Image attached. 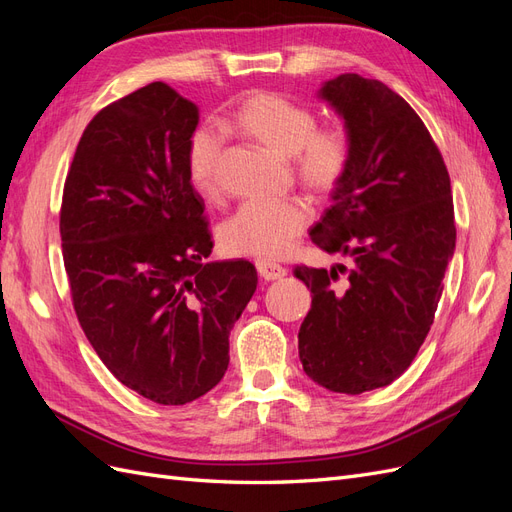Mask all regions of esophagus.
<instances>
[{
    "mask_svg": "<svg viewBox=\"0 0 512 512\" xmlns=\"http://www.w3.org/2000/svg\"><path fill=\"white\" fill-rule=\"evenodd\" d=\"M256 271L258 275L262 277L265 282H273V280H282V277H286V269L275 265V262H267V260H258L256 262Z\"/></svg>",
    "mask_w": 512,
    "mask_h": 512,
    "instance_id": "1",
    "label": "esophagus"
}]
</instances>
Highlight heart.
<instances>
[{
	"label": "heart",
	"instance_id": "obj_1",
	"mask_svg": "<svg viewBox=\"0 0 512 512\" xmlns=\"http://www.w3.org/2000/svg\"><path fill=\"white\" fill-rule=\"evenodd\" d=\"M228 123L277 156L292 160L294 175L305 188L327 196L346 179L352 164V136L344 123L318 126L314 108L277 91H256L243 98ZM224 138L211 126L196 128L185 145V166L194 188L203 196L218 192V170ZM312 209L301 198L250 200L220 226V243L228 254L282 258L292 250Z\"/></svg>",
	"mask_w": 512,
	"mask_h": 512
}]
</instances>
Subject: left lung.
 <instances>
[{
  "label": "left lung",
  "instance_id": "8db88e82",
  "mask_svg": "<svg viewBox=\"0 0 512 512\" xmlns=\"http://www.w3.org/2000/svg\"><path fill=\"white\" fill-rule=\"evenodd\" d=\"M320 96L344 117L352 164L309 237L350 267H294L312 290L299 329L305 374L359 395L399 378L425 342L455 252L451 177L414 108L393 89L339 74Z\"/></svg>",
  "mask_w": 512,
  "mask_h": 512
}]
</instances>
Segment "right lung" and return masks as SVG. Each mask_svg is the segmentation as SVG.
Listing matches in <instances>:
<instances>
[{
  "instance_id": "1",
  "label": "right lung",
  "mask_w": 512,
  "mask_h": 512,
  "mask_svg": "<svg viewBox=\"0 0 512 512\" xmlns=\"http://www.w3.org/2000/svg\"><path fill=\"white\" fill-rule=\"evenodd\" d=\"M198 108L149 83L87 123L59 235L76 318L106 369L162 406L211 391L256 290L247 260L207 262L205 200L185 166Z\"/></svg>"
}]
</instances>
